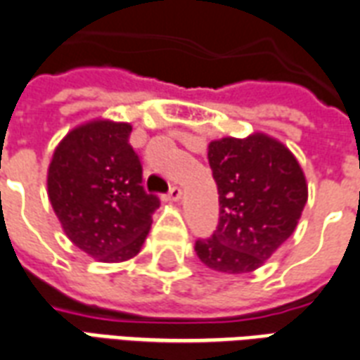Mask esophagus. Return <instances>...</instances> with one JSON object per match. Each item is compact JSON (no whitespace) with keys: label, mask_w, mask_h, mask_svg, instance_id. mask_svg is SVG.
I'll list each match as a JSON object with an SVG mask.
<instances>
[{"label":"esophagus","mask_w":360,"mask_h":360,"mask_svg":"<svg viewBox=\"0 0 360 360\" xmlns=\"http://www.w3.org/2000/svg\"><path fill=\"white\" fill-rule=\"evenodd\" d=\"M181 194H183V191H181L179 187H172V188H169V193H167L166 200L179 202L181 200Z\"/></svg>","instance_id":"34e87169"}]
</instances>
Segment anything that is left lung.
Here are the masks:
<instances>
[{"mask_svg":"<svg viewBox=\"0 0 360 360\" xmlns=\"http://www.w3.org/2000/svg\"><path fill=\"white\" fill-rule=\"evenodd\" d=\"M219 193V225L196 242V255L223 275L259 269L294 234L307 202V179L288 146L263 131L210 141Z\"/></svg>","mask_w":360,"mask_h":360,"instance_id":"obj_1","label":"left lung"}]
</instances>
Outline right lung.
<instances>
[{
	"label": "right lung",
	"instance_id": "obj_1",
	"mask_svg": "<svg viewBox=\"0 0 360 360\" xmlns=\"http://www.w3.org/2000/svg\"><path fill=\"white\" fill-rule=\"evenodd\" d=\"M131 124L87 120L60 139L47 167V196L68 240L101 263L139 254L160 202L146 194L127 137Z\"/></svg>",
	"mask_w": 360,
	"mask_h": 360
}]
</instances>
